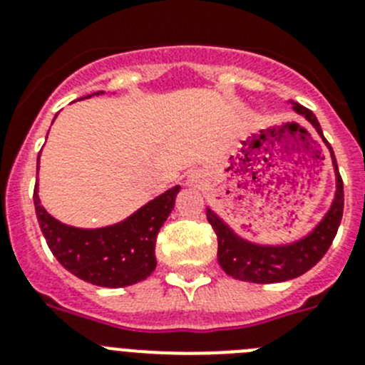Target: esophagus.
Listing matches in <instances>:
<instances>
[{"label":"esophagus","mask_w":365,"mask_h":365,"mask_svg":"<svg viewBox=\"0 0 365 365\" xmlns=\"http://www.w3.org/2000/svg\"><path fill=\"white\" fill-rule=\"evenodd\" d=\"M201 180H202L201 173H190L188 180H186V182H188V185H192V186H197V185H201Z\"/></svg>","instance_id":"1"}]
</instances>
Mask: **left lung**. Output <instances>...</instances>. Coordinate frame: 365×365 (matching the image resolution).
Masks as SVG:
<instances>
[{"mask_svg": "<svg viewBox=\"0 0 365 365\" xmlns=\"http://www.w3.org/2000/svg\"><path fill=\"white\" fill-rule=\"evenodd\" d=\"M292 111L303 117L320 135L327 146L331 160H333L334 177H336V190L329 210L325 212L320 222L311 232L291 241V243H256L243 235H240L222 217H219L210 206L206 208V217L214 227L217 235V261L221 269L234 279L250 283H279L287 279H294L318 263L333 243L340 227L341 214H344V182H341L338 164L334 159V151L331 144L325 140L322 133L320 122L311 109L303 108L298 102L289 100Z\"/></svg>", "mask_w": 365, "mask_h": 365, "instance_id": "obj_1", "label": "left lung"}]
</instances>
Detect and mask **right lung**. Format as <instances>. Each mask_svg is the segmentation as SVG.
<instances>
[{
  "label": "right lung",
  "mask_w": 365,
  "mask_h": 365,
  "mask_svg": "<svg viewBox=\"0 0 365 365\" xmlns=\"http://www.w3.org/2000/svg\"><path fill=\"white\" fill-rule=\"evenodd\" d=\"M38 170L40 157L36 173ZM179 190V185L173 186L124 221L102 228H78L58 221L41 205L38 182L34 186V208L41 234L63 269L91 285L118 289L143 282L155 270V240L172 214Z\"/></svg>",
  "instance_id": "obj_1"
}]
</instances>
